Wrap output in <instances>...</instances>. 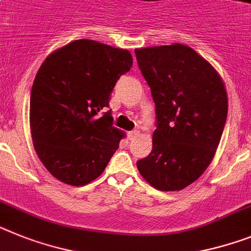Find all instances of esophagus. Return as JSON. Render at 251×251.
<instances>
[{
  "instance_id": "obj_1",
  "label": "esophagus",
  "mask_w": 251,
  "mask_h": 251,
  "mask_svg": "<svg viewBox=\"0 0 251 251\" xmlns=\"http://www.w3.org/2000/svg\"><path fill=\"white\" fill-rule=\"evenodd\" d=\"M138 134H140V132H138V130H132V132H129V133H128V138H129L130 141H133V140H136V137L138 136Z\"/></svg>"
}]
</instances>
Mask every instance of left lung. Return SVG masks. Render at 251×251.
I'll return each instance as SVG.
<instances>
[{"mask_svg":"<svg viewBox=\"0 0 251 251\" xmlns=\"http://www.w3.org/2000/svg\"><path fill=\"white\" fill-rule=\"evenodd\" d=\"M134 53L157 121L151 153L137 168L156 189L181 190L204 173L220 145L228 109L225 83L209 62L184 44Z\"/></svg>","mask_w":251,"mask_h":251,"instance_id":"1","label":"left lung"}]
</instances>
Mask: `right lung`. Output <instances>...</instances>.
<instances>
[{
  "mask_svg": "<svg viewBox=\"0 0 251 251\" xmlns=\"http://www.w3.org/2000/svg\"><path fill=\"white\" fill-rule=\"evenodd\" d=\"M132 64L127 49L90 39L68 43L43 62L30 95V130L55 179L82 187L102 174L124 137L105 110Z\"/></svg>",
  "mask_w": 251,
  "mask_h": 251,
  "instance_id": "right-lung-1",
  "label": "right lung"
}]
</instances>
